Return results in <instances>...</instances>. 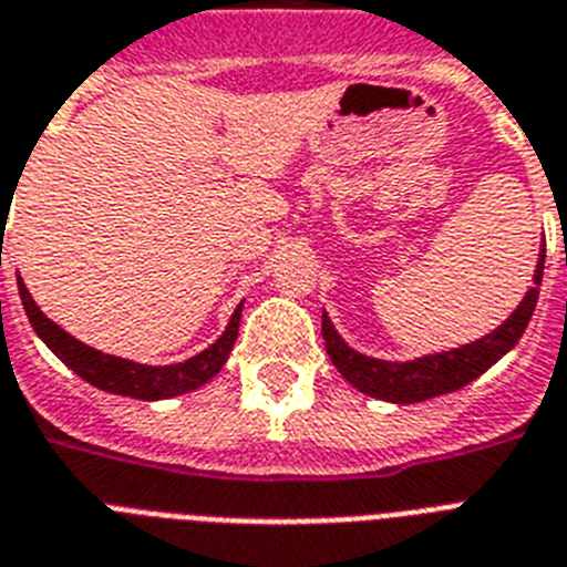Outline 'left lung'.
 I'll use <instances>...</instances> for the list:
<instances>
[{"label": "left lung", "mask_w": 567, "mask_h": 567, "mask_svg": "<svg viewBox=\"0 0 567 567\" xmlns=\"http://www.w3.org/2000/svg\"><path fill=\"white\" fill-rule=\"evenodd\" d=\"M542 270H545V250L538 252L533 285L527 288L522 302L515 306L513 315L498 329H492L489 334H483L472 343H463L457 349H445V352L413 358V361H381V358L363 355V352L349 347L323 311L326 352H329L331 363L338 367L340 375L352 388L372 395V399H384V402L393 404H413L434 399V395L454 393V390L466 388L468 381H475L477 375H483L492 363H498L518 343V338L530 323L533 311H536Z\"/></svg>", "instance_id": "1"}]
</instances>
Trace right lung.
Wrapping results in <instances>:
<instances>
[{
    "mask_svg": "<svg viewBox=\"0 0 567 567\" xmlns=\"http://www.w3.org/2000/svg\"><path fill=\"white\" fill-rule=\"evenodd\" d=\"M20 297L22 308H25V315H29L31 326H34L37 338L43 340L45 347L52 349L54 355L66 363L69 370L78 372L84 381H90L92 388L107 390V393L116 395H131V399H142V402H159V399L192 393V390L204 388L209 379H215L220 372V367L227 363L229 352H233L244 308V302H238V308L233 311V317H229L224 334H220L212 347H206L204 352H197V355H192L188 361L151 367V363H136L127 361V358L107 355V352H99V349L86 347V343H81L78 338H72L69 331L60 329L58 323H52V320L40 311V306L31 299L29 288L22 282Z\"/></svg>",
    "mask_w": 567,
    "mask_h": 567,
    "instance_id": "add662e5",
    "label": "right lung"
}]
</instances>
